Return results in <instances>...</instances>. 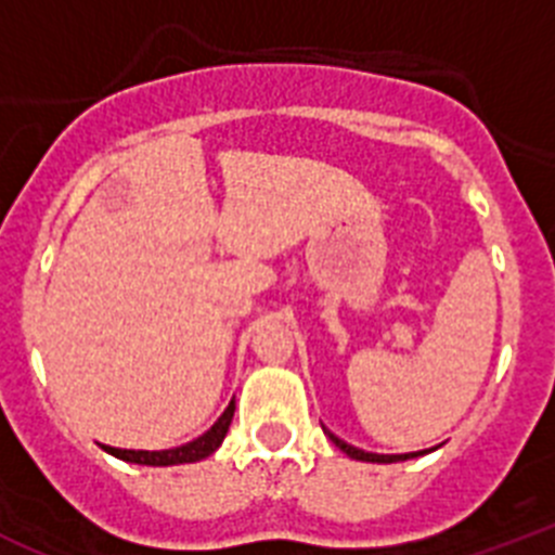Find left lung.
<instances>
[{
    "label": "left lung",
    "instance_id": "left-lung-1",
    "mask_svg": "<svg viewBox=\"0 0 555 555\" xmlns=\"http://www.w3.org/2000/svg\"><path fill=\"white\" fill-rule=\"evenodd\" d=\"M325 434L331 436V442L336 444V448L341 450V453H347V455H350V459H356V461H372V464H395V461L416 459V455L428 453V450H420V453H403V455H380V453H366V450H358V448H352V444L341 442V439H338V436H333L331 430H325Z\"/></svg>",
    "mask_w": 555,
    "mask_h": 555
}]
</instances>
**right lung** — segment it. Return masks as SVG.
Segmentation results:
<instances>
[{"label":"right lung","mask_w":555,"mask_h":555,"mask_svg":"<svg viewBox=\"0 0 555 555\" xmlns=\"http://www.w3.org/2000/svg\"><path fill=\"white\" fill-rule=\"evenodd\" d=\"M233 411L235 403H230L224 409V414L219 416L217 423L210 425L199 439L189 444H180V448H171V450H121V448H107L102 444V450L121 461H130V464H144V467H175V464H194V461H203L208 459L214 450L222 444L224 434L230 428V420H233Z\"/></svg>","instance_id":"right-lung-1"}]
</instances>
